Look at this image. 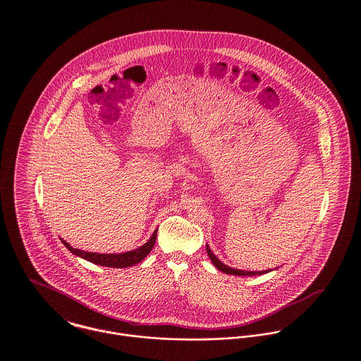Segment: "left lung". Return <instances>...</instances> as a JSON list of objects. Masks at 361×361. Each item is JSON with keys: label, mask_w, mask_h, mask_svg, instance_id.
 <instances>
[{"label": "left lung", "mask_w": 361, "mask_h": 361, "mask_svg": "<svg viewBox=\"0 0 361 361\" xmlns=\"http://www.w3.org/2000/svg\"><path fill=\"white\" fill-rule=\"evenodd\" d=\"M206 252H207V256H209V259L212 260V263L214 264V267L217 269V270H220V271H223V273H226V274H230V276H249V277H252V276H262V274H266V273H269V271H273V270H266V271H245V270H240V269H234V267H228L227 264H224L221 260H219L217 259V256L210 250V247H209V245L206 243ZM277 269V267H276Z\"/></svg>", "instance_id": "obj_1"}]
</instances>
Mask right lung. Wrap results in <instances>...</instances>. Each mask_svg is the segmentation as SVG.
<instances>
[{
  "instance_id": "1",
  "label": "right lung",
  "mask_w": 361,
  "mask_h": 361,
  "mask_svg": "<svg viewBox=\"0 0 361 361\" xmlns=\"http://www.w3.org/2000/svg\"><path fill=\"white\" fill-rule=\"evenodd\" d=\"M157 233L158 230L154 231L152 237L147 240L144 245H141L137 249L128 250V252H123V253H95V252H85L81 249H76L73 246H71L66 240H62V243L76 256H79L81 259L91 262L94 264L98 266H105V267H116V269H124V267H130L134 266L140 262H142L148 253L152 250L155 240H157Z\"/></svg>"
}]
</instances>
